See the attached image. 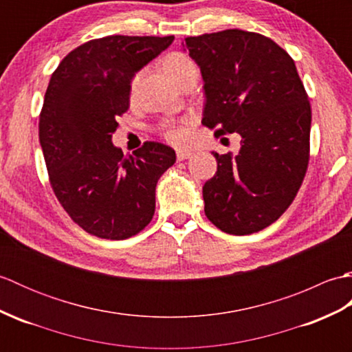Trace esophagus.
<instances>
[{"instance_id": "esophagus-1", "label": "esophagus", "mask_w": 352, "mask_h": 352, "mask_svg": "<svg viewBox=\"0 0 352 352\" xmlns=\"http://www.w3.org/2000/svg\"><path fill=\"white\" fill-rule=\"evenodd\" d=\"M190 155H192L190 151H183V149H180V151H177V160L178 162H183L186 159H189Z\"/></svg>"}]
</instances>
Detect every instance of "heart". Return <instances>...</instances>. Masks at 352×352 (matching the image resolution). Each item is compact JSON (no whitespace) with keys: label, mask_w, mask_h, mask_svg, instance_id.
Segmentation results:
<instances>
[{"label":"heart","mask_w":352,"mask_h":352,"mask_svg":"<svg viewBox=\"0 0 352 352\" xmlns=\"http://www.w3.org/2000/svg\"><path fill=\"white\" fill-rule=\"evenodd\" d=\"M163 69L166 72V76L174 81L177 86H180L184 83L186 80H189L190 77H197L198 76V68L197 63L192 60V58L188 54H183V52H170L166 57L163 58ZM142 77V72H138L136 76L131 80V95L136 94L139 81ZM160 133L163 134V138L168 142H170L172 145H183L186 140V133L182 129L180 125L174 121H164L160 124Z\"/></svg>","instance_id":"1"}]
</instances>
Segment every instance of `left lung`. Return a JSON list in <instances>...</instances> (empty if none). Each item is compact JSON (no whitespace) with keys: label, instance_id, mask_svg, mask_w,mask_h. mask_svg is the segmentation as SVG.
I'll use <instances>...</instances> for the list:
<instances>
[{"label":"left lung","instance_id":"8db88e82","mask_svg":"<svg viewBox=\"0 0 352 352\" xmlns=\"http://www.w3.org/2000/svg\"><path fill=\"white\" fill-rule=\"evenodd\" d=\"M204 80L203 125L241 134L237 155L213 153L218 170L203 188L204 212L223 233L263 230L287 210L310 159L311 109L296 66L269 37L223 32L186 37Z\"/></svg>","mask_w":352,"mask_h":352}]
</instances>
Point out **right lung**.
<instances>
[{
	"mask_svg": "<svg viewBox=\"0 0 352 352\" xmlns=\"http://www.w3.org/2000/svg\"><path fill=\"white\" fill-rule=\"evenodd\" d=\"M174 36H106L72 50L52 72L39 115L51 188L86 233L124 241L155 210V186L175 151L145 142L129 159L111 144L130 107L131 80Z\"/></svg>",
	"mask_w": 352,
	"mask_h": 352,
	"instance_id": "obj_1",
	"label": "right lung"
}]
</instances>
